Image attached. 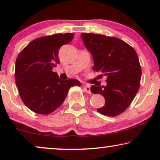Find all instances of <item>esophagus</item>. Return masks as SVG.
Masks as SVG:
<instances>
[{"instance_id":"obj_1","label":"esophagus","mask_w":160,"mask_h":160,"mask_svg":"<svg viewBox=\"0 0 160 160\" xmlns=\"http://www.w3.org/2000/svg\"><path fill=\"white\" fill-rule=\"evenodd\" d=\"M83 90L87 93H90V87L89 85H83Z\"/></svg>"}]
</instances>
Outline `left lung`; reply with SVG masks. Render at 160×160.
<instances>
[{
	"label": "left lung",
	"instance_id": "8db88e82",
	"mask_svg": "<svg viewBox=\"0 0 160 160\" xmlns=\"http://www.w3.org/2000/svg\"><path fill=\"white\" fill-rule=\"evenodd\" d=\"M94 60L93 70L107 76V85L91 87L90 91L105 99L98 112L108 116L121 114L131 104L139 90L142 70L137 53L116 37L81 34Z\"/></svg>",
	"mask_w": 160,
	"mask_h": 160
}]
</instances>
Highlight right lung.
Here are the masks:
<instances>
[{
    "mask_svg": "<svg viewBox=\"0 0 160 160\" xmlns=\"http://www.w3.org/2000/svg\"><path fill=\"white\" fill-rule=\"evenodd\" d=\"M73 37V33H67L38 38L16 59L15 78L19 93L24 104L34 112L51 113L62 104L71 87L80 86L78 80H61L52 71L60 63V48Z\"/></svg>",
    "mask_w": 160,
    "mask_h": 160,
    "instance_id": "add662e5",
    "label": "right lung"
}]
</instances>
